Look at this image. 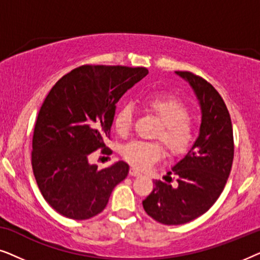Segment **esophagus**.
Wrapping results in <instances>:
<instances>
[{
  "label": "esophagus",
  "instance_id": "34e87169",
  "mask_svg": "<svg viewBox=\"0 0 260 260\" xmlns=\"http://www.w3.org/2000/svg\"><path fill=\"white\" fill-rule=\"evenodd\" d=\"M129 173H130L131 176H138V175H141V174H142L140 170H137L136 168H130Z\"/></svg>",
  "mask_w": 260,
  "mask_h": 260
}]
</instances>
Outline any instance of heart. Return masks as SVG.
<instances>
[{"label": "heart", "mask_w": 260, "mask_h": 260, "mask_svg": "<svg viewBox=\"0 0 260 260\" xmlns=\"http://www.w3.org/2000/svg\"><path fill=\"white\" fill-rule=\"evenodd\" d=\"M144 105L162 122L156 137L166 144L173 155L184 154L195 141V127L187 106L180 99L169 95H149L144 99ZM133 119V108L129 104H123L115 115L117 133L122 136L129 134ZM163 154L162 144L156 142L133 141L122 149L124 159L138 169L150 168L163 157Z\"/></svg>", "instance_id": "1"}]
</instances>
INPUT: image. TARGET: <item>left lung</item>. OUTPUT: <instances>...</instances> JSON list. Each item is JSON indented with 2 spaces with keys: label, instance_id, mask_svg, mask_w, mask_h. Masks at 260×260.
<instances>
[{
  "label": "left lung",
  "instance_id": "obj_1",
  "mask_svg": "<svg viewBox=\"0 0 260 260\" xmlns=\"http://www.w3.org/2000/svg\"><path fill=\"white\" fill-rule=\"evenodd\" d=\"M175 73L193 88L202 117L193 147L168 173L167 182L154 181L142 202L147 214L163 225H182L207 212L225 188L234 156L232 122L221 95L204 78L187 71ZM170 173L178 176L174 187Z\"/></svg>",
  "mask_w": 260,
  "mask_h": 260
}]
</instances>
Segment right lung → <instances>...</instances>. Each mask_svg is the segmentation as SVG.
<instances>
[{
  "label": "right lung",
  "mask_w": 260,
  "mask_h": 260,
  "mask_svg": "<svg viewBox=\"0 0 260 260\" xmlns=\"http://www.w3.org/2000/svg\"><path fill=\"white\" fill-rule=\"evenodd\" d=\"M145 67L84 65L56 81L46 97L33 135L31 167L42 197L66 218L86 220L106 207L129 166L104 169L88 156L105 150V140L125 92L147 76Z\"/></svg>",
  "instance_id": "add662e5"
}]
</instances>
